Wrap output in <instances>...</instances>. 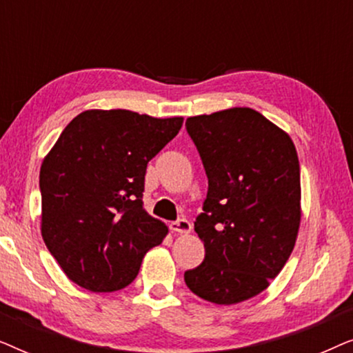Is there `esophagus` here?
I'll return each mask as SVG.
<instances>
[{"mask_svg": "<svg viewBox=\"0 0 353 353\" xmlns=\"http://www.w3.org/2000/svg\"><path fill=\"white\" fill-rule=\"evenodd\" d=\"M170 230L175 231V233H190L191 231V223L186 219H180L176 221H173L170 225Z\"/></svg>", "mask_w": 353, "mask_h": 353, "instance_id": "obj_1", "label": "esophagus"}]
</instances>
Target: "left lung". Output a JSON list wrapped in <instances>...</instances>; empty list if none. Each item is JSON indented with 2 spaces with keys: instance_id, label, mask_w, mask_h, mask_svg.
Masks as SVG:
<instances>
[{
  "instance_id": "left-lung-1",
  "label": "left lung",
  "mask_w": 353,
  "mask_h": 353,
  "mask_svg": "<svg viewBox=\"0 0 353 353\" xmlns=\"http://www.w3.org/2000/svg\"><path fill=\"white\" fill-rule=\"evenodd\" d=\"M209 190L194 231L205 248L185 283L231 305L278 276L301 225V167L292 139L257 110L233 108L186 120Z\"/></svg>"
}]
</instances>
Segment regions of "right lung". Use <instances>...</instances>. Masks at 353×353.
Masks as SVG:
<instances>
[{
	"mask_svg": "<svg viewBox=\"0 0 353 353\" xmlns=\"http://www.w3.org/2000/svg\"><path fill=\"white\" fill-rule=\"evenodd\" d=\"M181 125L183 117L93 109L61 133L40 170L41 236L70 281L119 291L165 238L167 226L143 209L144 175Z\"/></svg>",
	"mask_w": 353,
	"mask_h": 353,
	"instance_id": "1",
	"label": "right lung"
}]
</instances>
